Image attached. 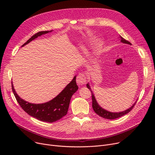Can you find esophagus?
<instances>
[{"mask_svg": "<svg viewBox=\"0 0 155 155\" xmlns=\"http://www.w3.org/2000/svg\"><path fill=\"white\" fill-rule=\"evenodd\" d=\"M76 80L78 85H83L87 83V78L84 73H79Z\"/></svg>", "mask_w": 155, "mask_h": 155, "instance_id": "1", "label": "esophagus"}]
</instances>
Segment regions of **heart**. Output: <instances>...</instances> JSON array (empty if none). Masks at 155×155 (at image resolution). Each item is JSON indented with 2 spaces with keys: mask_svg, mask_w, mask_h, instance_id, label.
<instances>
[{
  "mask_svg": "<svg viewBox=\"0 0 155 155\" xmlns=\"http://www.w3.org/2000/svg\"><path fill=\"white\" fill-rule=\"evenodd\" d=\"M102 42L100 41H97L94 45V51L95 53H99L102 48Z\"/></svg>",
  "mask_w": 155,
  "mask_h": 155,
  "instance_id": "obj_1",
  "label": "heart"
}]
</instances>
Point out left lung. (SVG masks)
Wrapping results in <instances>:
<instances>
[{
    "label": "left lung",
    "mask_w": 155,
    "mask_h": 155,
    "mask_svg": "<svg viewBox=\"0 0 155 155\" xmlns=\"http://www.w3.org/2000/svg\"><path fill=\"white\" fill-rule=\"evenodd\" d=\"M120 41L122 43H126V44H129V45H131V43L129 42L128 41L126 40L125 39H124L123 37L120 36ZM87 87L89 89V90H91V92L92 93V108L94 110V112L97 114V115H99V116L104 118V119H117V118H119L121 116H123L125 114H126L129 113L130 111H131L133 107H134V105L136 103V102L132 105V106L129 108L128 109L124 110V111H123V112H109V111H107L106 110H105L104 109H102L100 105L98 104V103L97 102L96 100H95V98L94 97V94L92 93V92L91 91V88L90 87V86H89L88 84H87Z\"/></svg>",
    "instance_id": "left-lung-1"
}]
</instances>
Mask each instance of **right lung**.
Listing matches in <instances>:
<instances>
[{
    "mask_svg": "<svg viewBox=\"0 0 155 155\" xmlns=\"http://www.w3.org/2000/svg\"><path fill=\"white\" fill-rule=\"evenodd\" d=\"M51 31H40L37 32L29 39L22 46L27 45L38 36L48 33ZM78 88V87L76 83V76H75L71 82L53 99L46 103L36 104L28 102L20 98L15 92L12 83L13 94L21 108L29 116L36 118L39 120L47 122V123H53L67 115L71 96L77 92Z\"/></svg>",
    "mask_w": 155,
    "mask_h": 155,
    "instance_id": "add662e5",
    "label": "right lung"
}]
</instances>
